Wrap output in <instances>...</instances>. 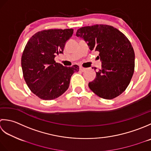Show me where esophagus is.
Masks as SVG:
<instances>
[{
    "instance_id": "1",
    "label": "esophagus",
    "mask_w": 151,
    "mask_h": 151,
    "mask_svg": "<svg viewBox=\"0 0 151 151\" xmlns=\"http://www.w3.org/2000/svg\"><path fill=\"white\" fill-rule=\"evenodd\" d=\"M79 70H81V72H84V71H85V70H86V68H85L82 67V66H80V68H79Z\"/></svg>"
}]
</instances>
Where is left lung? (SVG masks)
<instances>
[{"label":"left lung","instance_id":"8db88e82","mask_svg":"<svg viewBox=\"0 0 151 151\" xmlns=\"http://www.w3.org/2000/svg\"><path fill=\"white\" fill-rule=\"evenodd\" d=\"M76 36L88 42L91 51L100 53L101 68L88 83L91 90L107 100L121 94L130 83L135 67L134 51L127 37L107 24L81 27L77 30Z\"/></svg>","mask_w":151,"mask_h":151}]
</instances>
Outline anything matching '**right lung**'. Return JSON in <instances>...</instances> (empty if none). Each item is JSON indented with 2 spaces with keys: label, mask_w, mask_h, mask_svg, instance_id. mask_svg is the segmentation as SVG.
<instances>
[{
  "label": "right lung",
  "mask_w": 151,
  "mask_h": 151,
  "mask_svg": "<svg viewBox=\"0 0 151 151\" xmlns=\"http://www.w3.org/2000/svg\"><path fill=\"white\" fill-rule=\"evenodd\" d=\"M73 29H48L35 34L27 42L21 57L23 78L30 90L38 98L53 100L69 87L71 76L78 65L64 66L55 57L63 53Z\"/></svg>",
  "instance_id": "right-lung-1"
}]
</instances>
